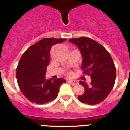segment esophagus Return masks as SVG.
<instances>
[{"mask_svg": "<svg viewBox=\"0 0 130 130\" xmlns=\"http://www.w3.org/2000/svg\"><path fill=\"white\" fill-rule=\"evenodd\" d=\"M69 83H70L71 84V85H77L78 84V82L77 81H75V80H71V81H68Z\"/></svg>", "mask_w": 130, "mask_h": 130, "instance_id": "1", "label": "esophagus"}]
</instances>
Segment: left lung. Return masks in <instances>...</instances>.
Listing matches in <instances>:
<instances>
[{
    "mask_svg": "<svg viewBox=\"0 0 130 130\" xmlns=\"http://www.w3.org/2000/svg\"><path fill=\"white\" fill-rule=\"evenodd\" d=\"M81 51V68L83 73L90 75L88 85L80 81L85 92L78 99L84 104L96 105L104 101L114 87L116 68L111 55L104 47L89 38L81 37L69 40Z\"/></svg>",
    "mask_w": 130,
    "mask_h": 130,
    "instance_id": "left-lung-1",
    "label": "left lung"
}]
</instances>
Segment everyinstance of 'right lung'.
I'll return each mask as SVG.
<instances>
[{"instance_id":"right-lung-1","label":"right lung","mask_w":130,"mask_h":130,"mask_svg":"<svg viewBox=\"0 0 130 130\" xmlns=\"http://www.w3.org/2000/svg\"><path fill=\"white\" fill-rule=\"evenodd\" d=\"M66 39L44 38L27 49L16 68V78L23 94L31 102L46 104L56 99L58 90L66 80L62 78L46 79L51 47Z\"/></svg>"}]
</instances>
